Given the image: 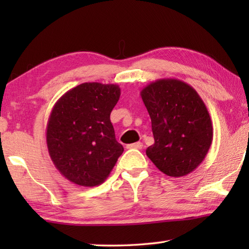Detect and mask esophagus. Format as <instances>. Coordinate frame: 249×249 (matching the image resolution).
<instances>
[{
	"label": "esophagus",
	"instance_id": "obj_1",
	"mask_svg": "<svg viewBox=\"0 0 249 249\" xmlns=\"http://www.w3.org/2000/svg\"><path fill=\"white\" fill-rule=\"evenodd\" d=\"M144 145H142V142H134V144H129L126 146V148H136V149H142Z\"/></svg>",
	"mask_w": 249,
	"mask_h": 249
}]
</instances>
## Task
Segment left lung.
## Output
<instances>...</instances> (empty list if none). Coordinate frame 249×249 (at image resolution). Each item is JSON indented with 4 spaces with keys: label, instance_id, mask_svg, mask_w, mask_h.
Instances as JSON below:
<instances>
[{
    "label": "left lung",
    "instance_id": "8db88e82",
    "mask_svg": "<svg viewBox=\"0 0 249 249\" xmlns=\"http://www.w3.org/2000/svg\"><path fill=\"white\" fill-rule=\"evenodd\" d=\"M151 120L154 145L146 155L169 177H183L203 161L212 144L208 108L191 86L178 79H159L141 92Z\"/></svg>",
    "mask_w": 249,
    "mask_h": 249
}]
</instances>
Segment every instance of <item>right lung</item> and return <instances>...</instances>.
Returning <instances> with one entry per match:
<instances>
[{"label":"right lung","instance_id":"add662e5","mask_svg":"<svg viewBox=\"0 0 249 249\" xmlns=\"http://www.w3.org/2000/svg\"><path fill=\"white\" fill-rule=\"evenodd\" d=\"M121 95L117 84L86 82L59 99L50 113L46 141L54 167L71 182L99 185L123 154L109 120Z\"/></svg>","mask_w":249,"mask_h":249}]
</instances>
